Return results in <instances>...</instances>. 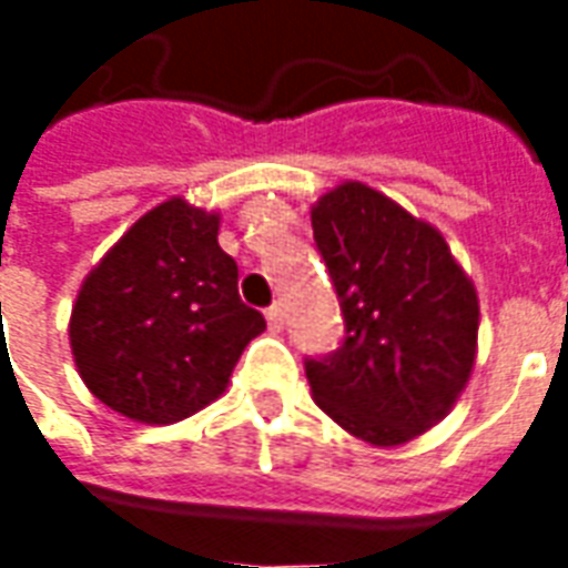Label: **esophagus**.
Returning <instances> with one entry per match:
<instances>
[{
  "mask_svg": "<svg viewBox=\"0 0 568 568\" xmlns=\"http://www.w3.org/2000/svg\"><path fill=\"white\" fill-rule=\"evenodd\" d=\"M264 316H267V325H271V332H280V328H283L285 316H283V307H280V304H273V307L264 310Z\"/></svg>",
  "mask_w": 568,
  "mask_h": 568,
  "instance_id": "34e87169",
  "label": "esophagus"
}]
</instances>
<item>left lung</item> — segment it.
<instances>
[{"mask_svg":"<svg viewBox=\"0 0 568 568\" xmlns=\"http://www.w3.org/2000/svg\"><path fill=\"white\" fill-rule=\"evenodd\" d=\"M313 240L344 313L341 346L304 358L316 405L377 447L417 438L468 383L475 285L432 224L362 182L313 206Z\"/></svg>","mask_w":568,"mask_h":568,"instance_id":"8db88e82","label":"left lung"}]
</instances>
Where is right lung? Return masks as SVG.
<instances>
[{
  "label": "right lung",
  "mask_w": 568,
  "mask_h": 568,
  "mask_svg": "<svg viewBox=\"0 0 568 568\" xmlns=\"http://www.w3.org/2000/svg\"><path fill=\"white\" fill-rule=\"evenodd\" d=\"M219 215L173 197L121 236L72 307L69 341L103 405L149 426L215 402L236 358L267 325L236 292Z\"/></svg>",
  "instance_id": "obj_1"
}]
</instances>
